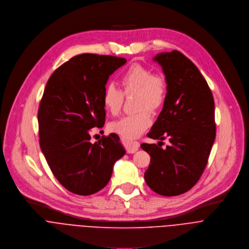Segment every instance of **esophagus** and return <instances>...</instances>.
Segmentation results:
<instances>
[{
    "label": "esophagus",
    "mask_w": 249,
    "mask_h": 249,
    "mask_svg": "<svg viewBox=\"0 0 249 249\" xmlns=\"http://www.w3.org/2000/svg\"><path fill=\"white\" fill-rule=\"evenodd\" d=\"M139 146H140V144H139V142L138 141H131V142H128L127 144H126V151H127V153H135L137 150H138V148H139Z\"/></svg>",
    "instance_id": "obj_1"
}]
</instances>
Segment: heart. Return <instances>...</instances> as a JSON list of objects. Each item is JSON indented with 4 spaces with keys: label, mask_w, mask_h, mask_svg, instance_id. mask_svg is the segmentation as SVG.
Instances as JSON below:
<instances>
[{
    "label": "heart",
    "mask_w": 249,
    "mask_h": 249,
    "mask_svg": "<svg viewBox=\"0 0 249 249\" xmlns=\"http://www.w3.org/2000/svg\"><path fill=\"white\" fill-rule=\"evenodd\" d=\"M123 91L114 84L105 87L102 94V104L113 116H117L123 107L124 94L135 92L134 106L138 111L122 117L110 124V129L124 138L132 139L142 134L151 124L148 110L155 112L165 101L167 84L165 78L139 65L133 64L121 75Z\"/></svg>",
    "instance_id": "b5f03b06"
}]
</instances>
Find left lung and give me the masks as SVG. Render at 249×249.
<instances>
[{"label":"left lung","mask_w":249,"mask_h":249,"mask_svg":"<svg viewBox=\"0 0 249 249\" xmlns=\"http://www.w3.org/2000/svg\"><path fill=\"white\" fill-rule=\"evenodd\" d=\"M154 61L163 69L168 92L147 134L161 141L141 144L151 157L144 178L156 193L177 196L195 185L207 165L216 137L214 98L199 70L177 50L157 54ZM166 138L170 145L163 149Z\"/></svg>","instance_id":"1"}]
</instances>
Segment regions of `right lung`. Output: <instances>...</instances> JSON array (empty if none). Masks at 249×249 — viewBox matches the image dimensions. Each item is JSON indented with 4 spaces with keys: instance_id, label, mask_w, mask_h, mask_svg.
<instances>
[{
    "instance_id": "obj_1",
    "label": "right lung",
    "mask_w": 249,
    "mask_h": 249,
    "mask_svg": "<svg viewBox=\"0 0 249 249\" xmlns=\"http://www.w3.org/2000/svg\"><path fill=\"white\" fill-rule=\"evenodd\" d=\"M126 60L81 54L50 76L38 109L39 143L55 178L69 191L91 195L109 182L125 151L116 133L91 143L90 129L103 127L102 94L109 76Z\"/></svg>"
}]
</instances>
